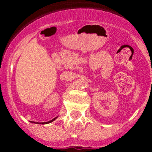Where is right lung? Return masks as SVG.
<instances>
[{"mask_svg":"<svg viewBox=\"0 0 152 152\" xmlns=\"http://www.w3.org/2000/svg\"><path fill=\"white\" fill-rule=\"evenodd\" d=\"M56 118H54V119H53V120H51L50 121H48V122H43V123H41V124H48V123H50V122H52V121H53L54 120H55Z\"/></svg>","mask_w":152,"mask_h":152,"instance_id":"1","label":"right lung"}]
</instances>
